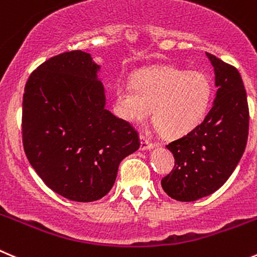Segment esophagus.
<instances>
[{"label": "esophagus", "mask_w": 257, "mask_h": 257, "mask_svg": "<svg viewBox=\"0 0 257 257\" xmlns=\"http://www.w3.org/2000/svg\"><path fill=\"white\" fill-rule=\"evenodd\" d=\"M140 144H141L140 145L141 150H150V149L154 148V144L144 135L140 136Z\"/></svg>", "instance_id": "obj_1"}]
</instances>
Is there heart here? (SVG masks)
I'll return each instance as SVG.
<instances>
[{"instance_id":"b5f03b06","label":"heart","mask_w":257,"mask_h":257,"mask_svg":"<svg viewBox=\"0 0 257 257\" xmlns=\"http://www.w3.org/2000/svg\"><path fill=\"white\" fill-rule=\"evenodd\" d=\"M117 106L124 119L141 122L153 108V119L164 135L177 138L202 122L212 99L207 75L175 67H153L139 70L133 83L116 89Z\"/></svg>"}]
</instances>
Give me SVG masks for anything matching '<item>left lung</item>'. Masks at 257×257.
<instances>
[{
	"label": "left lung",
	"mask_w": 257,
	"mask_h": 257,
	"mask_svg": "<svg viewBox=\"0 0 257 257\" xmlns=\"http://www.w3.org/2000/svg\"><path fill=\"white\" fill-rule=\"evenodd\" d=\"M216 73L217 96L206 118L167 148L174 168L161 179L173 199L192 202L212 194L226 183L240 161L248 138V104L240 73L207 53Z\"/></svg>",
	"instance_id": "8db88e82"
}]
</instances>
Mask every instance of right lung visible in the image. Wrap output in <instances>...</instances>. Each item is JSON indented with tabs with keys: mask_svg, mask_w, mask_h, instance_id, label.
<instances>
[{
	"mask_svg": "<svg viewBox=\"0 0 257 257\" xmlns=\"http://www.w3.org/2000/svg\"><path fill=\"white\" fill-rule=\"evenodd\" d=\"M89 54L67 51L30 74L23 98V145L43 182L75 202L101 199L122 159L140 148L130 122L104 108L106 97Z\"/></svg>",
	"mask_w": 257,
	"mask_h": 257,
	"instance_id": "right-lung-1",
	"label": "right lung"
}]
</instances>
